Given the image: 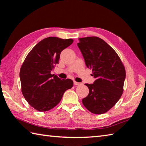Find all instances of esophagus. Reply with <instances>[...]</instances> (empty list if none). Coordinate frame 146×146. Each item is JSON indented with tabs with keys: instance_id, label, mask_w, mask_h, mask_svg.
Returning a JSON list of instances; mask_svg holds the SVG:
<instances>
[{
	"instance_id": "esophagus-1",
	"label": "esophagus",
	"mask_w": 146,
	"mask_h": 146,
	"mask_svg": "<svg viewBox=\"0 0 146 146\" xmlns=\"http://www.w3.org/2000/svg\"><path fill=\"white\" fill-rule=\"evenodd\" d=\"M74 85H75V86H80V85L82 84L81 83H80V82H75L74 81Z\"/></svg>"
}]
</instances>
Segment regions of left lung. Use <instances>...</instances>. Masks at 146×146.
<instances>
[{
	"label": "left lung",
	"instance_id": "1",
	"mask_svg": "<svg viewBox=\"0 0 146 146\" xmlns=\"http://www.w3.org/2000/svg\"><path fill=\"white\" fill-rule=\"evenodd\" d=\"M77 43L86 66L92 70L93 84H86L88 96L82 100L87 110L95 114L107 112L120 99L126 71L117 53L100 38H79Z\"/></svg>",
	"mask_w": 146,
	"mask_h": 146
}]
</instances>
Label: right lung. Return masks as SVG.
Wrapping results in <instances>:
<instances>
[{"label": "right lung", "instance_id": "add662e5", "mask_svg": "<svg viewBox=\"0 0 146 146\" xmlns=\"http://www.w3.org/2000/svg\"><path fill=\"white\" fill-rule=\"evenodd\" d=\"M71 39L48 37L29 53L20 71L23 96L36 110L45 112L55 107L64 92L73 87L71 79L61 80L51 71L59 63L63 50L73 43Z\"/></svg>", "mask_w": 146, "mask_h": 146}]
</instances>
